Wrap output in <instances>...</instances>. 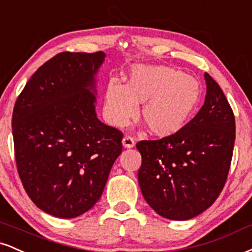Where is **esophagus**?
<instances>
[{
	"instance_id": "esophagus-1",
	"label": "esophagus",
	"mask_w": 252,
	"mask_h": 252,
	"mask_svg": "<svg viewBox=\"0 0 252 252\" xmlns=\"http://www.w3.org/2000/svg\"><path fill=\"white\" fill-rule=\"evenodd\" d=\"M122 144L124 148H134L135 147V139L132 137H130V136H124L123 139H122Z\"/></svg>"
}]
</instances>
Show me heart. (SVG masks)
Returning <instances> with one entry per match:
<instances>
[{
    "instance_id": "heart-1",
    "label": "heart",
    "mask_w": 252,
    "mask_h": 252,
    "mask_svg": "<svg viewBox=\"0 0 252 252\" xmlns=\"http://www.w3.org/2000/svg\"><path fill=\"white\" fill-rule=\"evenodd\" d=\"M201 101V86L192 76L166 65H135L126 84L108 82L104 116L111 126H124L141 115L150 132L169 137L180 132L195 114Z\"/></svg>"
}]
</instances>
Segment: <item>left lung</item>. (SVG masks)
Listing matches in <instances>:
<instances>
[{
	"mask_svg": "<svg viewBox=\"0 0 252 252\" xmlns=\"http://www.w3.org/2000/svg\"><path fill=\"white\" fill-rule=\"evenodd\" d=\"M201 110L177 134L141 141L138 184L159 216L188 220L213 205L222 191L235 143V116L220 87L204 74Z\"/></svg>",
	"mask_w": 252,
	"mask_h": 252,
	"instance_id": "1",
	"label": "left lung"
}]
</instances>
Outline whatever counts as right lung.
<instances>
[{"label": "right lung", "instance_id": "1", "mask_svg": "<svg viewBox=\"0 0 252 252\" xmlns=\"http://www.w3.org/2000/svg\"><path fill=\"white\" fill-rule=\"evenodd\" d=\"M104 59L103 51L61 53L39 66L15 103L17 170L32 201L51 216L90 210L122 153V132L96 114Z\"/></svg>", "mask_w": 252, "mask_h": 252}]
</instances>
